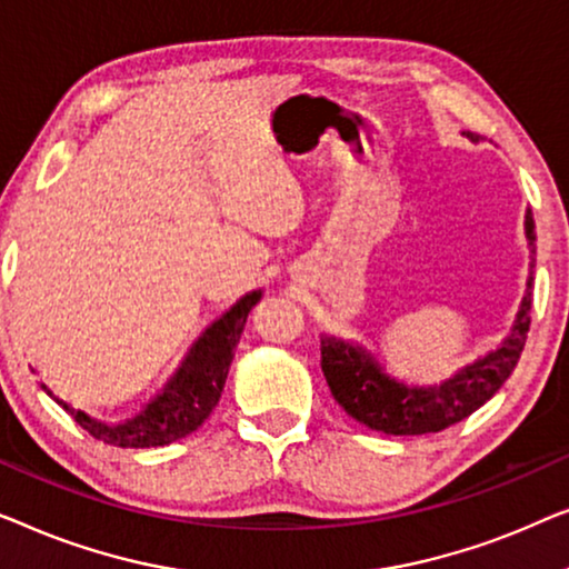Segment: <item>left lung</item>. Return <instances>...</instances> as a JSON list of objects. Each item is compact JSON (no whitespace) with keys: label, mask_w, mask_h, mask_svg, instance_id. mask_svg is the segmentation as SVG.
<instances>
[{"label":"left lung","mask_w":569,"mask_h":569,"mask_svg":"<svg viewBox=\"0 0 569 569\" xmlns=\"http://www.w3.org/2000/svg\"><path fill=\"white\" fill-rule=\"evenodd\" d=\"M467 136L471 141L479 139L471 131H467ZM526 239L528 250H531L526 296L516 315L513 330L500 342L498 350L477 358L475 363L463 366L451 379L433 383V387H410V383L391 379L363 346L325 335L322 371L335 402L353 420L387 436L438 433L479 410L513 373L518 358L523 353L528 325H531L536 268V227L531 211H526Z\"/></svg>","instance_id":"left-lung-1"}]
</instances>
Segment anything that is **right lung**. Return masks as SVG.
<instances>
[{
  "label": "right lung",
  "mask_w": 569,
  "mask_h": 569,
  "mask_svg": "<svg viewBox=\"0 0 569 569\" xmlns=\"http://www.w3.org/2000/svg\"><path fill=\"white\" fill-rule=\"evenodd\" d=\"M262 299V291H250L239 299L234 307L216 319L208 330L193 342L186 361L164 389L143 407L139 415L123 422H102L94 420L82 410L53 397V391L46 387V395L53 397L63 410H67L79 428L108 446L121 448H154L180 441L203 426V420L219 405V397L227 383V373L234 358L239 335L244 330L247 315L254 303Z\"/></svg>",
  "instance_id": "1"
}]
</instances>
